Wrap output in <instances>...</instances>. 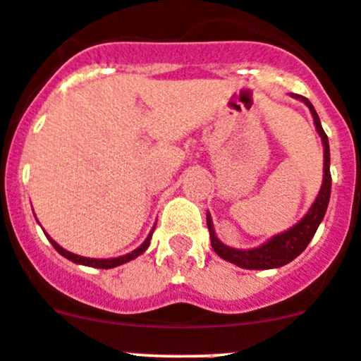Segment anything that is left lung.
<instances>
[{
  "label": "left lung",
  "mask_w": 361,
  "mask_h": 361,
  "mask_svg": "<svg viewBox=\"0 0 361 361\" xmlns=\"http://www.w3.org/2000/svg\"><path fill=\"white\" fill-rule=\"evenodd\" d=\"M293 97L302 100V102L309 107L314 118V125H316L317 128V134H319L321 141H323V146H324L323 185H321V190L319 194H317L314 204L310 206L307 215L303 216L296 226H293L291 229H288L286 233H281L277 234V236L269 238V240L266 241V243H262L261 247L248 248V250H238V248L224 245L222 241L216 238L215 229H213L212 216H209V213H206V222H208L213 250L216 252V255H220V257L226 259V261L233 262V264L240 266V268H245V269L281 268V266L288 264V262H291L293 259L298 257V255L305 250L307 245L310 243L314 234H316L321 220L324 219L328 202H330L331 174H330V145H328V137L326 134H324L323 127H321L319 116H317L316 109H314V106L310 104V100L302 95H293Z\"/></svg>",
  "instance_id": "8db88e82"
}]
</instances>
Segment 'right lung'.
Instances as JSON below:
<instances>
[{
    "label": "right lung",
    "instance_id": "add662e5",
    "mask_svg": "<svg viewBox=\"0 0 361 361\" xmlns=\"http://www.w3.org/2000/svg\"><path fill=\"white\" fill-rule=\"evenodd\" d=\"M153 229H155V227H153ZM153 229H152V233L148 234V238H146V240H145V243H142L141 247H137V248H135V250H132L130 254H125V255H120V257H113V259H92V257H82V255L72 254V252H68V250H65V248H63V247H59V245L56 243V241L52 240L51 236H47V234H45V236L49 238V241H51V243H52V247H54L56 250H58L59 254L63 255V257H66V259H68V261H72V262H77V264L92 266V268H102V269H109V268H116V266H120V264H125V262L132 261V259H135V257H137V255H141L142 252H145L146 248L149 247V240H152Z\"/></svg>",
    "mask_w": 361,
    "mask_h": 361
}]
</instances>
